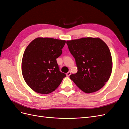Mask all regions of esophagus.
I'll return each instance as SVG.
<instances>
[{"label":"esophagus","mask_w":129,"mask_h":129,"mask_svg":"<svg viewBox=\"0 0 129 129\" xmlns=\"http://www.w3.org/2000/svg\"><path fill=\"white\" fill-rule=\"evenodd\" d=\"M71 74V72H67V73H66V76H67V77H69L70 75Z\"/></svg>","instance_id":"obj_1"}]
</instances>
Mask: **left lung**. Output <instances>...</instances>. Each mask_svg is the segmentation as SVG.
Returning a JSON list of instances; mask_svg holds the SVG:
<instances>
[{
	"mask_svg": "<svg viewBox=\"0 0 129 129\" xmlns=\"http://www.w3.org/2000/svg\"><path fill=\"white\" fill-rule=\"evenodd\" d=\"M78 71L70 76L80 89L94 93L104 86L111 76L113 61L107 45L98 38H83L66 42Z\"/></svg>",
	"mask_w": 129,
	"mask_h": 129,
	"instance_id": "obj_1",
	"label": "left lung"
}]
</instances>
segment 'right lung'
Wrapping results in <instances>:
<instances>
[{
  "mask_svg": "<svg viewBox=\"0 0 129 129\" xmlns=\"http://www.w3.org/2000/svg\"><path fill=\"white\" fill-rule=\"evenodd\" d=\"M65 44L62 40L38 38L26 48L21 62L22 74L28 87L35 92L51 93L66 77L59 71L56 61Z\"/></svg>",
  "mask_w": 129,
  "mask_h": 129,
  "instance_id": "1",
  "label": "right lung"
}]
</instances>
